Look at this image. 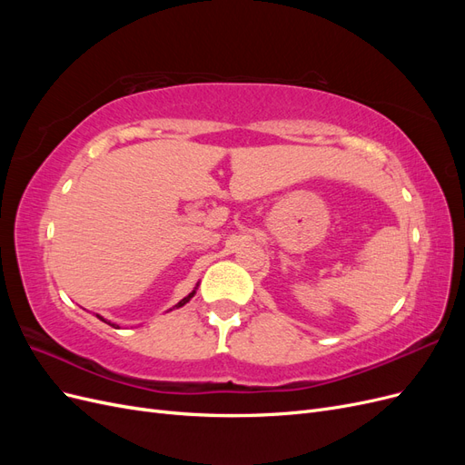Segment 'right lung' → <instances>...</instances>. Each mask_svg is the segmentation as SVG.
I'll use <instances>...</instances> for the list:
<instances>
[{
	"mask_svg": "<svg viewBox=\"0 0 465 465\" xmlns=\"http://www.w3.org/2000/svg\"><path fill=\"white\" fill-rule=\"evenodd\" d=\"M195 291H198V285H195V287H193V291H192V292H190V294H188V297H184V299H182V301H180V302H178V304H174V306H173V308H182V306H184V304H186V302H190V301H192V299H193V294H195ZM173 308H171V311H173ZM96 318H98V320H103V322H104V323H108V326H112V328H116V330H118V328H120V326H118V323H112V322H110V320H106V318H103V316H101V314H96Z\"/></svg>",
	"mask_w": 465,
	"mask_h": 465,
	"instance_id": "obj_1",
	"label": "right lung"
}]
</instances>
